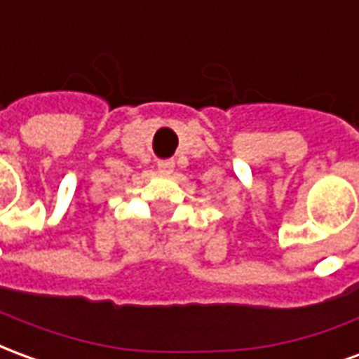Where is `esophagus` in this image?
<instances>
[{"mask_svg":"<svg viewBox=\"0 0 359 359\" xmlns=\"http://www.w3.org/2000/svg\"><path fill=\"white\" fill-rule=\"evenodd\" d=\"M172 169H175V161L172 159H165V161L157 163V171L161 172V175H171Z\"/></svg>","mask_w":359,"mask_h":359,"instance_id":"1","label":"esophagus"}]
</instances>
